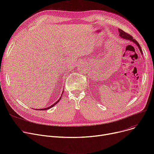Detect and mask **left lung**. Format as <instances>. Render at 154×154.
<instances>
[{"label": "left lung", "mask_w": 154, "mask_h": 154, "mask_svg": "<svg viewBox=\"0 0 154 154\" xmlns=\"http://www.w3.org/2000/svg\"><path fill=\"white\" fill-rule=\"evenodd\" d=\"M119 35H120V37L124 38H125V39H126V40H131V41L134 42L137 46H138V47H139V50H140L141 54H142V49H141V47H140L139 44L138 42H137V40H136L135 39H134L131 35H129L128 34H127V33H126V32H125L124 31H123L122 29H119Z\"/></svg>", "instance_id": "left-lung-1"}]
</instances>
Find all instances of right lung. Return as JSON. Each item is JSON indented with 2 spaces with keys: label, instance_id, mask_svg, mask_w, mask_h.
Masks as SVG:
<instances>
[{
  "label": "right lung",
  "instance_id": "right-lung-1",
  "mask_svg": "<svg viewBox=\"0 0 154 154\" xmlns=\"http://www.w3.org/2000/svg\"><path fill=\"white\" fill-rule=\"evenodd\" d=\"M60 99H61V97H60V99H59V100H58L57 101V102H56L55 103H54L53 105H52V106H50V107H47V108H45V109H37V110H47V109H49L52 108V107H54V106H55V105H56L57 103H58V102H59V100H60ZM36 110H37V109H36Z\"/></svg>",
  "mask_w": 154,
  "mask_h": 154
}]
</instances>
